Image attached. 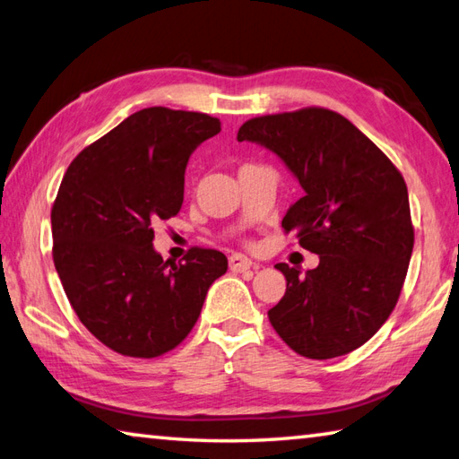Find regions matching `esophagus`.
Returning <instances> with one entry per match:
<instances>
[{
    "label": "esophagus",
    "instance_id": "34e87169",
    "mask_svg": "<svg viewBox=\"0 0 459 459\" xmlns=\"http://www.w3.org/2000/svg\"><path fill=\"white\" fill-rule=\"evenodd\" d=\"M229 266H230L232 272H247V270H250V268H256L255 262H252V260L247 258V256H242V255H232V256L229 258Z\"/></svg>",
    "mask_w": 459,
    "mask_h": 459
}]
</instances>
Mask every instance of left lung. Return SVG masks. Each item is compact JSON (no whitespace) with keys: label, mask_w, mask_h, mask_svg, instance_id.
I'll return each mask as SVG.
<instances>
[{"label":"left lung","mask_w":459,"mask_h":459,"mask_svg":"<svg viewBox=\"0 0 459 459\" xmlns=\"http://www.w3.org/2000/svg\"><path fill=\"white\" fill-rule=\"evenodd\" d=\"M237 140L264 145L294 173L304 197L281 227L319 256L306 274L276 264L286 294L268 311L272 327L307 359L351 353L393 314L412 256L401 171L347 118L317 106L252 118Z\"/></svg>","instance_id":"8db88e82"}]
</instances>
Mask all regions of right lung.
Listing matches in <instances>:
<instances>
[{
    "label": "right lung",
    "instance_id": "obj_1",
    "mask_svg": "<svg viewBox=\"0 0 459 459\" xmlns=\"http://www.w3.org/2000/svg\"><path fill=\"white\" fill-rule=\"evenodd\" d=\"M219 118L163 106L128 116L68 165L51 211L53 260L74 314L126 357L178 347L197 324L227 256L191 248L175 262L153 250V224L183 204L185 168Z\"/></svg>",
    "mask_w": 459,
    "mask_h": 459
}]
</instances>
